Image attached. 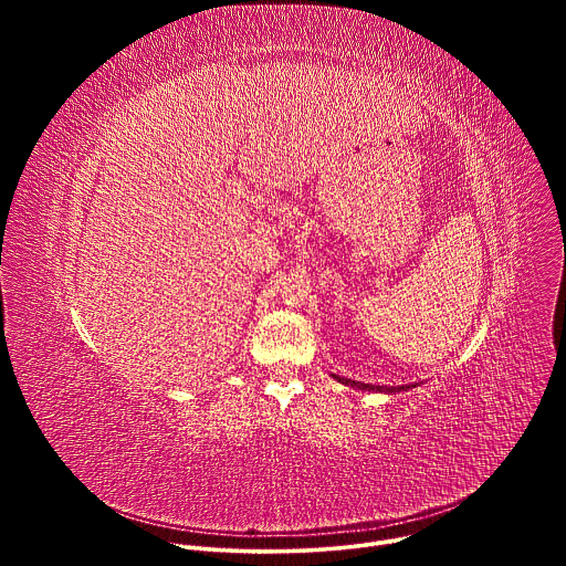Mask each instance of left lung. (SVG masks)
Listing matches in <instances>:
<instances>
[{
    "mask_svg": "<svg viewBox=\"0 0 566 566\" xmlns=\"http://www.w3.org/2000/svg\"><path fill=\"white\" fill-rule=\"evenodd\" d=\"M336 380L345 382V385H352V387H358V389H367V391H400V389H408V387H382V385H365V382H356L352 378H343V376H334Z\"/></svg>",
    "mask_w": 566,
    "mask_h": 566,
    "instance_id": "left-lung-1",
    "label": "left lung"
}]
</instances>
